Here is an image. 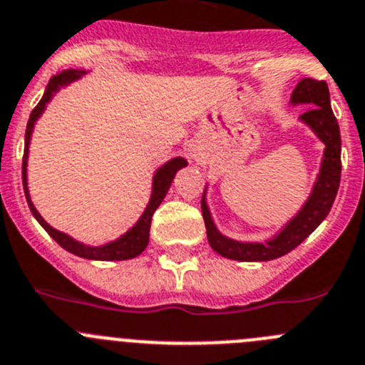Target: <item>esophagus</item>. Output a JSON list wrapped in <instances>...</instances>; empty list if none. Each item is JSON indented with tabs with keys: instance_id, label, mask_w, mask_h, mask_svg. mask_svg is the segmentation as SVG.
<instances>
[{
	"instance_id": "34e87169",
	"label": "esophagus",
	"mask_w": 365,
	"mask_h": 365,
	"mask_svg": "<svg viewBox=\"0 0 365 365\" xmlns=\"http://www.w3.org/2000/svg\"><path fill=\"white\" fill-rule=\"evenodd\" d=\"M187 155H189V158H198L200 156V149L196 148L194 144H190L189 148H187Z\"/></svg>"
}]
</instances>
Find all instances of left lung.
<instances>
[{"instance_id": "left-lung-1", "label": "left lung", "mask_w": 365, "mask_h": 365, "mask_svg": "<svg viewBox=\"0 0 365 365\" xmlns=\"http://www.w3.org/2000/svg\"><path fill=\"white\" fill-rule=\"evenodd\" d=\"M292 106H309V110L299 117V120L312 129L313 135L324 144V155L321 169L317 175L308 200L299 212L284 223L277 232L264 241H237L225 236L214 223L212 212L207 203V185L202 196V214L207 227V240L223 257L234 261H272L282 257L297 248L319 225L324 221L335 202L340 185V129L329 102V90L324 81L302 79L295 86L290 97Z\"/></svg>"}]
</instances>
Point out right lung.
Here are the masks:
<instances>
[{
	"instance_id": "right-lung-1",
	"label": "right lung",
	"mask_w": 365,
	"mask_h": 365,
	"mask_svg": "<svg viewBox=\"0 0 365 365\" xmlns=\"http://www.w3.org/2000/svg\"><path fill=\"white\" fill-rule=\"evenodd\" d=\"M83 75H86L84 70H63L57 75H53L50 79L48 86L44 90L43 98L39 101V104L34 108V111L30 113L29 124H26V133H25V155H23V189H25L26 202H29L30 212L34 214V217L37 220V223L43 227L64 250H68L70 254L77 255V257H83V259H91V261H125L133 259L136 255H140L142 252L145 250L149 243V229H151V217L155 214V210L158 209L160 203L165 198L167 190L171 189V183L175 180L176 173L182 169V167L187 165V160L183 156H175V158L167 160L165 163L156 169L153 173V183H151V196H149V202L145 205L142 216L136 220V223L133 225L131 229L125 230L124 234L117 237L113 241H108L104 245H88L83 243V241L75 240L70 234L61 232V230L53 229L52 225L46 223L43 216L39 214V210L34 205L32 198H30V190H29V148L30 140H32V133L34 128H36V122L39 120L41 115L44 113L46 106L52 102V98L59 93L63 88L70 86L71 83L79 81Z\"/></svg>"
}]
</instances>
